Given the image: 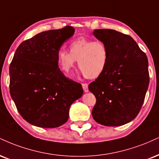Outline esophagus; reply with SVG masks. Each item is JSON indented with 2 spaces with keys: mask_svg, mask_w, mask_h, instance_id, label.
Instances as JSON below:
<instances>
[{
  "mask_svg": "<svg viewBox=\"0 0 159 159\" xmlns=\"http://www.w3.org/2000/svg\"><path fill=\"white\" fill-rule=\"evenodd\" d=\"M82 87H83L84 91L85 93H88L89 92V89H88V84H82Z\"/></svg>",
  "mask_w": 159,
  "mask_h": 159,
  "instance_id": "esophagus-1",
  "label": "esophagus"
}]
</instances>
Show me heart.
<instances>
[{
    "instance_id": "obj_1",
    "label": "heart",
    "mask_w": 159,
    "mask_h": 159,
    "mask_svg": "<svg viewBox=\"0 0 159 159\" xmlns=\"http://www.w3.org/2000/svg\"><path fill=\"white\" fill-rule=\"evenodd\" d=\"M70 51L60 49L56 55L57 64L65 75H72L76 61L84 75L91 79L98 78L107 70L109 52L103 42L78 38L70 43Z\"/></svg>"
}]
</instances>
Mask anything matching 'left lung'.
Returning <instances> with one entry per match:
<instances>
[{"label":"left lung","mask_w":159,"mask_h":159,"mask_svg":"<svg viewBox=\"0 0 159 159\" xmlns=\"http://www.w3.org/2000/svg\"><path fill=\"white\" fill-rule=\"evenodd\" d=\"M106 44L109 61L105 72L89 85L96 104L94 120L108 127L121 126L139 114L149 86L148 60L133 38L113 30H95Z\"/></svg>","instance_id":"left-lung-1"}]
</instances>
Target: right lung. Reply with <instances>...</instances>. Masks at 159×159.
Here are the masks:
<instances>
[{
    "label": "right lung",
    "mask_w": 159,
    "mask_h": 159,
    "mask_svg": "<svg viewBox=\"0 0 159 159\" xmlns=\"http://www.w3.org/2000/svg\"><path fill=\"white\" fill-rule=\"evenodd\" d=\"M75 33L72 26L38 33L22 42L9 66L10 95L17 110L32 125L55 128L66 123L71 104L83 95L81 84L58 68V49Z\"/></svg>",
    "instance_id": "obj_1"
}]
</instances>
